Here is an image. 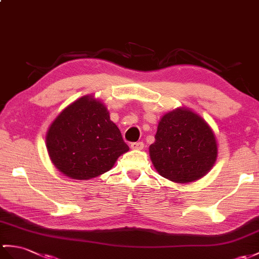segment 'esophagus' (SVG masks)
Masks as SVG:
<instances>
[{
	"label": "esophagus",
	"instance_id": "esophagus-1",
	"mask_svg": "<svg viewBox=\"0 0 259 259\" xmlns=\"http://www.w3.org/2000/svg\"><path fill=\"white\" fill-rule=\"evenodd\" d=\"M130 148L132 150H142L144 148L143 142H132L130 144Z\"/></svg>",
	"mask_w": 259,
	"mask_h": 259
}]
</instances>
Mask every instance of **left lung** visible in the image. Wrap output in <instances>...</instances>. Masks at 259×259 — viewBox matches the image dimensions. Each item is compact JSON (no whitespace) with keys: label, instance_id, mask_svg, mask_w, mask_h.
Segmentation results:
<instances>
[{"label":"left lung","instance_id":"1","mask_svg":"<svg viewBox=\"0 0 259 259\" xmlns=\"http://www.w3.org/2000/svg\"><path fill=\"white\" fill-rule=\"evenodd\" d=\"M150 158L161 177L177 183L196 181L212 169L218 143L207 122L188 108H177L161 118Z\"/></svg>","mask_w":259,"mask_h":259}]
</instances>
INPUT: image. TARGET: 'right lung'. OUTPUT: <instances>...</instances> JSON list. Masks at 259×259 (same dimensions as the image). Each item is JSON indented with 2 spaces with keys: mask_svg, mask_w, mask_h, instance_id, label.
<instances>
[{
  "mask_svg": "<svg viewBox=\"0 0 259 259\" xmlns=\"http://www.w3.org/2000/svg\"><path fill=\"white\" fill-rule=\"evenodd\" d=\"M48 155L56 169L74 180L109 171L129 151L104 102L83 96L59 113L46 135Z\"/></svg>",
  "mask_w": 259,
  "mask_h": 259,
  "instance_id": "obj_1",
  "label": "right lung"
}]
</instances>
